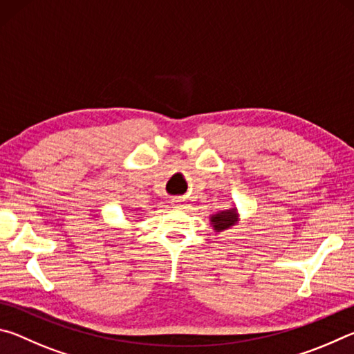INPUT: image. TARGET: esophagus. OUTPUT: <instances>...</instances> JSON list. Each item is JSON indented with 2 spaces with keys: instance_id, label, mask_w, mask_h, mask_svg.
Wrapping results in <instances>:
<instances>
[{
  "instance_id": "obj_1",
  "label": "esophagus",
  "mask_w": 354,
  "mask_h": 354,
  "mask_svg": "<svg viewBox=\"0 0 354 354\" xmlns=\"http://www.w3.org/2000/svg\"><path fill=\"white\" fill-rule=\"evenodd\" d=\"M171 206L173 207H176V209H184L185 206V201L184 200H179V198H175V200H171Z\"/></svg>"
}]
</instances>
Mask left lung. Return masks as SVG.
Wrapping results in <instances>:
<instances>
[{
    "label": "left lung",
    "mask_w": 354,
    "mask_h": 354,
    "mask_svg": "<svg viewBox=\"0 0 354 354\" xmlns=\"http://www.w3.org/2000/svg\"><path fill=\"white\" fill-rule=\"evenodd\" d=\"M209 221H211V226L214 227L215 232L230 230L231 226L239 223L237 207H231V209H226V211L212 214L211 217H209Z\"/></svg>",
    "instance_id": "1"
}]
</instances>
